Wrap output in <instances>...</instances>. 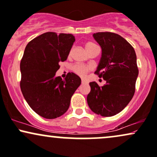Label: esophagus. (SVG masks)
<instances>
[{
	"mask_svg": "<svg viewBox=\"0 0 157 157\" xmlns=\"http://www.w3.org/2000/svg\"><path fill=\"white\" fill-rule=\"evenodd\" d=\"M81 82H82V84H84V83H86V80H84V79H82V80H81Z\"/></svg>",
	"mask_w": 157,
	"mask_h": 157,
	"instance_id": "esophagus-1",
	"label": "esophagus"
}]
</instances>
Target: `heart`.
I'll return each instance as SVG.
<instances>
[{"label": "heart", "mask_w": 157, "mask_h": 157, "mask_svg": "<svg viewBox=\"0 0 157 157\" xmlns=\"http://www.w3.org/2000/svg\"><path fill=\"white\" fill-rule=\"evenodd\" d=\"M95 46V44H93L91 42H88L86 44V50H88L90 48H91L92 47ZM73 71H75L77 75H78L80 77H84L87 73L90 70V67L88 66H85L82 64H76L72 68Z\"/></svg>", "instance_id": "1"}]
</instances>
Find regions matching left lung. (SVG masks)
Segmentation results:
<instances>
[{
	"label": "left lung",
	"instance_id": "8db88e82",
	"mask_svg": "<svg viewBox=\"0 0 157 157\" xmlns=\"http://www.w3.org/2000/svg\"><path fill=\"white\" fill-rule=\"evenodd\" d=\"M93 36L101 48L95 73L106 84L99 87L96 82H90L87 101L96 114L113 116L125 108L135 94L139 72L137 56L132 46L120 35L99 32Z\"/></svg>",
	"mask_w": 157,
	"mask_h": 157
}]
</instances>
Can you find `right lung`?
<instances>
[{"mask_svg": "<svg viewBox=\"0 0 157 157\" xmlns=\"http://www.w3.org/2000/svg\"><path fill=\"white\" fill-rule=\"evenodd\" d=\"M75 41L72 34L47 32L25 49L20 62V88L28 105L43 118L53 119L67 112L81 84L75 73H68L64 80L56 76L59 63L67 59Z\"/></svg>", "mask_w": 157, "mask_h": 157, "instance_id": "obj_1", "label": "right lung"}]
</instances>
